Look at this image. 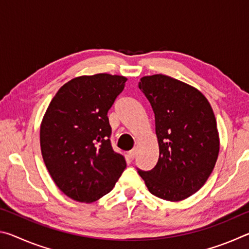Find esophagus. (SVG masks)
<instances>
[{
	"label": "esophagus",
	"mask_w": 249,
	"mask_h": 249,
	"mask_svg": "<svg viewBox=\"0 0 249 249\" xmlns=\"http://www.w3.org/2000/svg\"><path fill=\"white\" fill-rule=\"evenodd\" d=\"M135 156H136V151H135V149L130 150L129 153H128V158H129L130 160H133V159L135 158Z\"/></svg>",
	"instance_id": "34e87169"
}]
</instances>
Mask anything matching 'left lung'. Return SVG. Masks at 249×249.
Wrapping results in <instances>:
<instances>
[{
  "instance_id": "obj_1",
  "label": "left lung",
  "mask_w": 249,
  "mask_h": 249,
  "mask_svg": "<svg viewBox=\"0 0 249 249\" xmlns=\"http://www.w3.org/2000/svg\"><path fill=\"white\" fill-rule=\"evenodd\" d=\"M140 90L155 113L158 162L138 170L151 195L181 201L203 187L215 166L220 140L209 101L199 90L163 74L142 77Z\"/></svg>"
}]
</instances>
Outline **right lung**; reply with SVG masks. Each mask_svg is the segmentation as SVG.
Listing matches in <instances>:
<instances>
[{"label": "right lung", "mask_w": 249, "mask_h": 249, "mask_svg": "<svg viewBox=\"0 0 249 249\" xmlns=\"http://www.w3.org/2000/svg\"><path fill=\"white\" fill-rule=\"evenodd\" d=\"M125 77L82 75L64 84L40 125V149L57 187L67 196L91 203L107 195L126 168L112 148L107 112L124 90Z\"/></svg>", "instance_id": "right-lung-1"}]
</instances>
